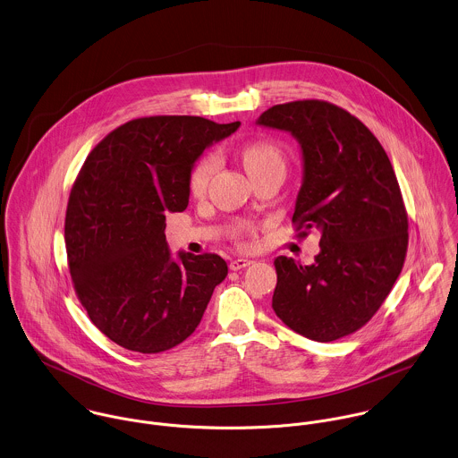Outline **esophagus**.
Segmentation results:
<instances>
[{
  "label": "esophagus",
  "instance_id": "esophagus-1",
  "mask_svg": "<svg viewBox=\"0 0 458 458\" xmlns=\"http://www.w3.org/2000/svg\"><path fill=\"white\" fill-rule=\"evenodd\" d=\"M248 266H251V260H248V259H235L230 262L232 271H241V269H246Z\"/></svg>",
  "mask_w": 458,
  "mask_h": 458
}]
</instances>
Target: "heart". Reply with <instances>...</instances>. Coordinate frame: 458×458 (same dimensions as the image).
Masks as SVG:
<instances>
[{
    "mask_svg": "<svg viewBox=\"0 0 458 458\" xmlns=\"http://www.w3.org/2000/svg\"><path fill=\"white\" fill-rule=\"evenodd\" d=\"M242 163L251 177H257L269 170H284V154L271 141H255L242 148ZM219 165L217 156L210 154L199 159L189 175V191L192 194H201L210 182Z\"/></svg>",
    "mask_w": 458,
    "mask_h": 458,
    "instance_id": "heart-1",
    "label": "heart"
}]
</instances>
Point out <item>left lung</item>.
Listing matches in <instances>:
<instances>
[{"mask_svg":"<svg viewBox=\"0 0 458 458\" xmlns=\"http://www.w3.org/2000/svg\"><path fill=\"white\" fill-rule=\"evenodd\" d=\"M259 125L290 132L302 156L292 221L320 233L311 266L275 260L276 315L315 340L344 338L375 315L407 253V212L387 154L361 120L324 100L269 107Z\"/></svg>","mask_w":458,"mask_h":458,"instance_id":"1","label":"left lung"}]
</instances>
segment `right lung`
Returning <instances> with one entry per match:
<instances>
[{"label": "right lung", "mask_w": 458, "mask_h": 458, "mask_svg": "<svg viewBox=\"0 0 458 458\" xmlns=\"http://www.w3.org/2000/svg\"><path fill=\"white\" fill-rule=\"evenodd\" d=\"M239 125L136 118L87 157L65 216L69 269L95 327L120 347L157 354L182 344L228 275L219 255L172 257L165 228L166 212L189 203V175L203 150Z\"/></svg>", "instance_id": "1"}]
</instances>
